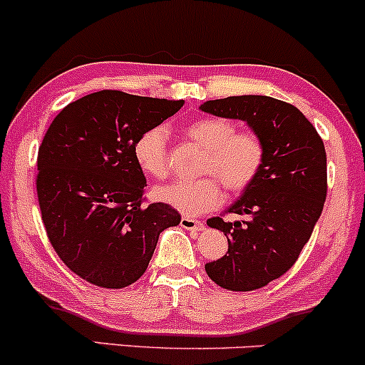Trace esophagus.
I'll return each mask as SVG.
<instances>
[{
    "label": "esophagus",
    "mask_w": 365,
    "mask_h": 365,
    "mask_svg": "<svg viewBox=\"0 0 365 365\" xmlns=\"http://www.w3.org/2000/svg\"><path fill=\"white\" fill-rule=\"evenodd\" d=\"M180 225L185 228V230H192V232H201L204 228L202 222H199V220H194V218H189V216H183V218L180 220Z\"/></svg>",
    "instance_id": "34e87169"
}]
</instances>
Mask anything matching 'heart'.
<instances>
[{
  "label": "heart",
  "mask_w": 365,
  "mask_h": 365,
  "mask_svg": "<svg viewBox=\"0 0 365 365\" xmlns=\"http://www.w3.org/2000/svg\"><path fill=\"white\" fill-rule=\"evenodd\" d=\"M185 135L206 149L202 176L192 182H175L155 189L158 201L185 216H199L223 201L222 183L230 194H242L258 178L265 164V143L253 131H237L223 118L194 119ZM133 158L140 170L152 178L168 175V133L163 126H152L135 140Z\"/></svg>",
  "instance_id": "obj_1"
}]
</instances>
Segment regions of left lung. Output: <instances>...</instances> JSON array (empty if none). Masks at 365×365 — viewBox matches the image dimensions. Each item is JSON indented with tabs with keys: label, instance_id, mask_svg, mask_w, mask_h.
<instances>
[{
	"label": "left lung",
	"instance_id": "8db88e82",
	"mask_svg": "<svg viewBox=\"0 0 365 365\" xmlns=\"http://www.w3.org/2000/svg\"><path fill=\"white\" fill-rule=\"evenodd\" d=\"M199 109L241 119L265 143L262 173L225 211L244 220H207L227 235L228 251L204 265L220 287L259 289L294 265L322 213L327 194L322 138L294 106L265 95L207 100Z\"/></svg>",
	"mask_w": 365,
	"mask_h": 365
}]
</instances>
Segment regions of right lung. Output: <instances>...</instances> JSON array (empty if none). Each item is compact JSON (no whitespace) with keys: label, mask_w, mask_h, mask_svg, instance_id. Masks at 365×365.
Returning a JSON list of instances; mask_svg holds the SVG:
<instances>
[{"label":"right lung","mask_w":365,"mask_h":365,"mask_svg":"<svg viewBox=\"0 0 365 365\" xmlns=\"http://www.w3.org/2000/svg\"><path fill=\"white\" fill-rule=\"evenodd\" d=\"M183 100L102 90L58 112L38 152L39 210L67 267L95 286L121 289L143 275L159 234L182 216L143 206L147 182L135 140L173 115Z\"/></svg>","instance_id":"1"}]
</instances>
